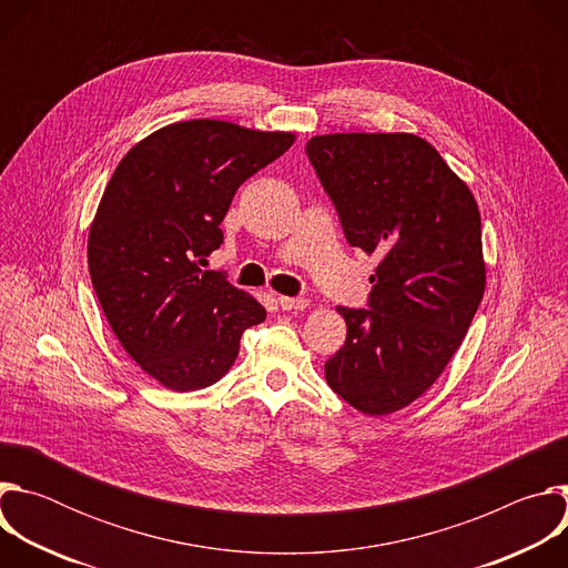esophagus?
Here are the masks:
<instances>
[{
	"label": "esophagus",
	"instance_id": "1",
	"mask_svg": "<svg viewBox=\"0 0 568 568\" xmlns=\"http://www.w3.org/2000/svg\"><path fill=\"white\" fill-rule=\"evenodd\" d=\"M278 305L283 310H305L307 298H303V296H278Z\"/></svg>",
	"mask_w": 568,
	"mask_h": 568
}]
</instances>
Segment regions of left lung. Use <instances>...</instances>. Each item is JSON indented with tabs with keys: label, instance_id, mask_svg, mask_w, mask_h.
Segmentation results:
<instances>
[{
	"label": "left lung",
	"instance_id": "left-lung-1",
	"mask_svg": "<svg viewBox=\"0 0 568 568\" xmlns=\"http://www.w3.org/2000/svg\"><path fill=\"white\" fill-rule=\"evenodd\" d=\"M305 152L348 245L382 258L368 307H337L348 333L326 379L362 414L399 412L445 371L483 298L476 200L416 134H323Z\"/></svg>",
	"mask_w": 568,
	"mask_h": 568
}]
</instances>
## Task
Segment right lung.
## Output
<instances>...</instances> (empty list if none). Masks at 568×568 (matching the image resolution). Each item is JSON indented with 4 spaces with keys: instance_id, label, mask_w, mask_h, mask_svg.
<instances>
[{
    "instance_id": "obj_1",
    "label": "right lung",
    "mask_w": 568,
    "mask_h": 568,
    "mask_svg": "<svg viewBox=\"0 0 568 568\" xmlns=\"http://www.w3.org/2000/svg\"><path fill=\"white\" fill-rule=\"evenodd\" d=\"M292 143V132L195 119L152 132L116 166L90 229V276L125 353L166 388L215 384L242 333L265 321L254 296L202 265L240 184Z\"/></svg>"
}]
</instances>
